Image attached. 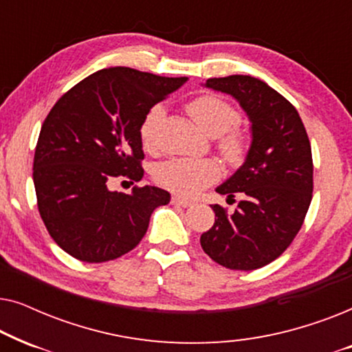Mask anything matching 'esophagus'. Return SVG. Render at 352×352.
<instances>
[{
  "mask_svg": "<svg viewBox=\"0 0 352 352\" xmlns=\"http://www.w3.org/2000/svg\"><path fill=\"white\" fill-rule=\"evenodd\" d=\"M171 204H173V205H176V206H182V208H187V206H190V205H192L189 200L182 199V197H179V195L171 197Z\"/></svg>",
  "mask_w": 352,
  "mask_h": 352,
  "instance_id": "obj_1",
  "label": "esophagus"
}]
</instances>
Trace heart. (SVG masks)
Instances as JSON below:
<instances>
[{
  "label": "heart",
  "instance_id": "b5f03b06",
  "mask_svg": "<svg viewBox=\"0 0 352 352\" xmlns=\"http://www.w3.org/2000/svg\"><path fill=\"white\" fill-rule=\"evenodd\" d=\"M187 112L201 131L208 136L218 138L232 131L240 123V115L232 105L216 96H200L187 104ZM162 117V107L155 105L148 110L141 124V141L144 147L153 146V134L158 120ZM224 155L239 158L243 152V142L237 134H229L221 142ZM219 165L211 158H171L158 165L155 179L166 189L181 195H195L204 187L210 186L219 177Z\"/></svg>",
  "mask_w": 352,
  "mask_h": 352
}]
</instances>
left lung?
<instances>
[{"label": "left lung", "mask_w": 352, "mask_h": 352, "mask_svg": "<svg viewBox=\"0 0 352 352\" xmlns=\"http://www.w3.org/2000/svg\"><path fill=\"white\" fill-rule=\"evenodd\" d=\"M204 86L237 100L252 141L242 166L216 187L242 200L230 214L211 205L214 224L200 245L221 266L253 271L280 256L301 229L312 199L311 144L296 109L259 78L230 75Z\"/></svg>", "instance_id": "left-lung-1"}]
</instances>
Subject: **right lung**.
Returning a JSON list of instances; mask_svg holds the SVG:
<instances>
[{
    "label": "right lung",
    "instance_id": "1",
    "mask_svg": "<svg viewBox=\"0 0 352 352\" xmlns=\"http://www.w3.org/2000/svg\"><path fill=\"white\" fill-rule=\"evenodd\" d=\"M187 80L110 67L81 80L51 109L35 148L33 182L43 223L70 256L104 263L131 252L153 210L170 204L160 187L124 194L110 190L109 181L142 179L144 118Z\"/></svg>",
    "mask_w": 352,
    "mask_h": 352
}]
</instances>
